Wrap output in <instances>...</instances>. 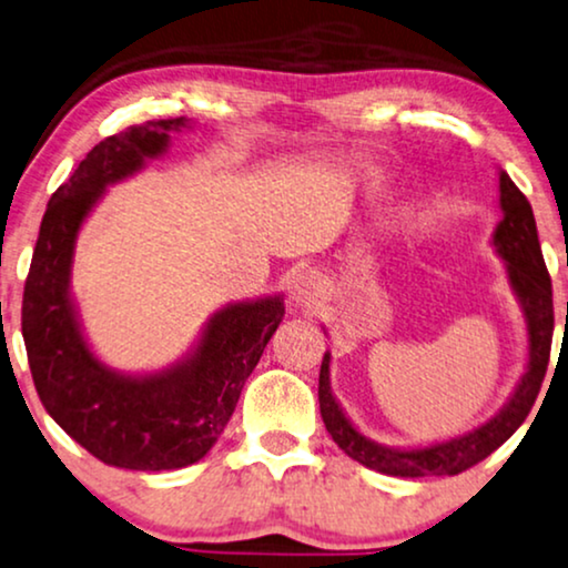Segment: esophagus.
<instances>
[{
    "label": "esophagus",
    "mask_w": 568,
    "mask_h": 568,
    "mask_svg": "<svg viewBox=\"0 0 568 568\" xmlns=\"http://www.w3.org/2000/svg\"><path fill=\"white\" fill-rule=\"evenodd\" d=\"M291 301L301 308H314L320 306L325 288H322V277L314 270H293L291 283H288Z\"/></svg>",
    "instance_id": "obj_1"
}]
</instances>
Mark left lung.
Returning a JSON list of instances; mask_svg holds the SVG:
<instances>
[{
  "instance_id": "obj_1",
  "label": "left lung",
  "mask_w": 568,
  "mask_h": 568,
  "mask_svg": "<svg viewBox=\"0 0 568 568\" xmlns=\"http://www.w3.org/2000/svg\"><path fill=\"white\" fill-rule=\"evenodd\" d=\"M498 191H500V217L490 235V246L495 254L504 260L508 288L519 301L524 314V327H527V364L524 375L516 383L514 393L506 404L495 412L483 425L466 429L462 435L445 437L427 445H385L372 440L358 429L348 414L343 412L341 400L335 398L333 385H329V351H325L320 367V414L325 422L327 433L333 435L337 448L354 458L367 469L390 477H450L466 471L500 448L521 422L527 419L529 408L535 406L537 393H540L545 369L550 358L552 341V291L550 277L545 270L540 241H537V225L532 206L524 193L516 189L511 178L498 170ZM327 335V333H325Z\"/></svg>"
}]
</instances>
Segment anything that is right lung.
Returning <instances> with one entry per match:
<instances>
[{
  "label": "right lung",
  "instance_id": "1",
  "mask_svg": "<svg viewBox=\"0 0 568 568\" xmlns=\"http://www.w3.org/2000/svg\"><path fill=\"white\" fill-rule=\"evenodd\" d=\"M189 118L131 125L85 154L49 199L23 293V341L49 416L99 462L135 471L196 464L212 450L243 383L283 322V293L222 304L162 369L123 372L97 356L73 296L78 235L112 185L170 152Z\"/></svg>",
  "mask_w": 568,
  "mask_h": 568
}]
</instances>
